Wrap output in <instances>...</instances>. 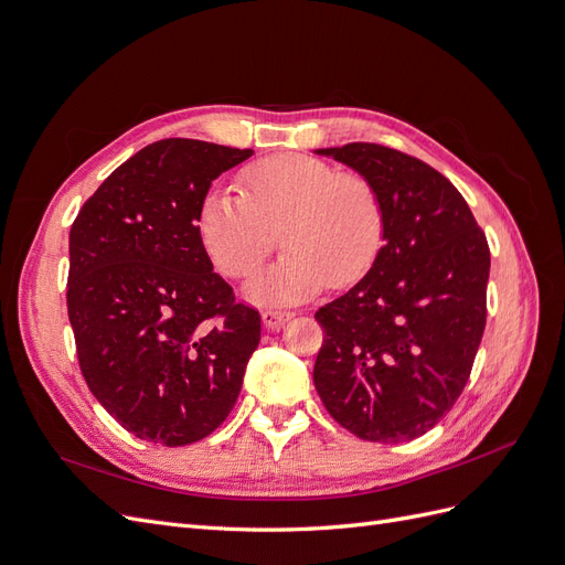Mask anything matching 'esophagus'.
<instances>
[{"label":"esophagus","instance_id":"34e87169","mask_svg":"<svg viewBox=\"0 0 565 565\" xmlns=\"http://www.w3.org/2000/svg\"><path fill=\"white\" fill-rule=\"evenodd\" d=\"M295 318V311H278V309H268L262 313V320L266 324V330L270 332H280L285 324Z\"/></svg>","mask_w":565,"mask_h":565}]
</instances>
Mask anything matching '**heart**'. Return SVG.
<instances>
[{
	"mask_svg": "<svg viewBox=\"0 0 565 565\" xmlns=\"http://www.w3.org/2000/svg\"><path fill=\"white\" fill-rule=\"evenodd\" d=\"M241 193L212 185L198 207V235L214 266L247 278L278 243L280 259L259 273L247 295L289 303L332 282L361 280L384 243L382 195L365 174L301 152H280L245 167Z\"/></svg>",
	"mask_w": 565,
	"mask_h": 565,
	"instance_id": "b5f03b06",
	"label": "heart"
}]
</instances>
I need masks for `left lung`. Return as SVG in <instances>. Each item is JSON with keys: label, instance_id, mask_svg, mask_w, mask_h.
I'll return each mask as SVG.
<instances>
[{"label": "left lung", "instance_id": "obj_1", "mask_svg": "<svg viewBox=\"0 0 565 565\" xmlns=\"http://www.w3.org/2000/svg\"><path fill=\"white\" fill-rule=\"evenodd\" d=\"M316 152L365 174L386 214L365 278L316 313V391L358 438H419L452 409L483 339L486 233L457 188L413 156L377 143Z\"/></svg>", "mask_w": 565, "mask_h": 565}]
</instances>
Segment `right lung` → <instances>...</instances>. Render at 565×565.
Instances as JSON below:
<instances>
[{
  "instance_id": "right-lung-1",
  "label": "right lung",
  "mask_w": 565,
  "mask_h": 565,
  "mask_svg": "<svg viewBox=\"0 0 565 565\" xmlns=\"http://www.w3.org/2000/svg\"><path fill=\"white\" fill-rule=\"evenodd\" d=\"M249 156L195 139L150 143L98 185L71 228L67 318L79 370L141 440L195 443L241 396L262 318L214 273L198 207Z\"/></svg>"
}]
</instances>
